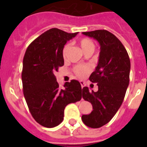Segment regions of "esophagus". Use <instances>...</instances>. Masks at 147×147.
I'll use <instances>...</instances> for the list:
<instances>
[{"instance_id": "obj_1", "label": "esophagus", "mask_w": 147, "mask_h": 147, "mask_svg": "<svg viewBox=\"0 0 147 147\" xmlns=\"http://www.w3.org/2000/svg\"><path fill=\"white\" fill-rule=\"evenodd\" d=\"M80 85H81L82 88H83V87H84V85H85V82H84L83 81H80Z\"/></svg>"}]
</instances>
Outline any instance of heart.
Masks as SVG:
<instances>
[{
  "label": "heart",
  "mask_w": 147,
  "mask_h": 147,
  "mask_svg": "<svg viewBox=\"0 0 147 147\" xmlns=\"http://www.w3.org/2000/svg\"><path fill=\"white\" fill-rule=\"evenodd\" d=\"M80 45L84 52H85V51L89 50V49H93V50H94V42H93L90 39L87 38V37L81 39V40L80 41ZM68 47H69V45L67 44V45H65L64 48H63L62 54H63L64 57L65 56L66 53H67ZM74 71L78 76H80V77H84V76H86L88 73L90 71V68L89 66L88 65H77L75 67Z\"/></svg>",
  "instance_id": "heart-1"
}]
</instances>
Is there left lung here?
<instances>
[{
  "mask_svg": "<svg viewBox=\"0 0 147 147\" xmlns=\"http://www.w3.org/2000/svg\"><path fill=\"white\" fill-rule=\"evenodd\" d=\"M93 37L100 45L98 65L90 76V81L97 83L98 91L90 92L88 87L82 90V98L90 102L93 111L83 115L86 126L99 128L107 124L120 108L129 82L130 60L123 44L107 30L82 32Z\"/></svg>",
  "mask_w": 147,
  "mask_h": 147,
  "instance_id": "left-lung-1",
  "label": "left lung"
}]
</instances>
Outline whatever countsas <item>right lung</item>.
Listing matches in <instances>:
<instances>
[{
  "mask_svg": "<svg viewBox=\"0 0 147 147\" xmlns=\"http://www.w3.org/2000/svg\"><path fill=\"white\" fill-rule=\"evenodd\" d=\"M76 33L53 28L35 39L26 51L23 61V94L34 120L48 128L59 125L70 103L80 101L82 87L77 80L60 88L54 73L64 65L62 50Z\"/></svg>",
  "mask_w": 147,
  "mask_h": 147,
  "instance_id": "obj_1",
  "label": "right lung"
}]
</instances>
